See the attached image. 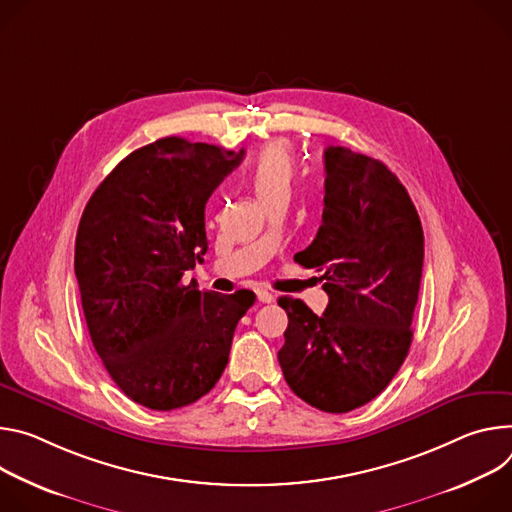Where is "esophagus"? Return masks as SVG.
Here are the masks:
<instances>
[{"label": "esophagus", "mask_w": 512, "mask_h": 512, "mask_svg": "<svg viewBox=\"0 0 512 512\" xmlns=\"http://www.w3.org/2000/svg\"><path fill=\"white\" fill-rule=\"evenodd\" d=\"M256 297L260 303H272L274 301V295L268 293L266 289H256Z\"/></svg>", "instance_id": "34e87169"}]
</instances>
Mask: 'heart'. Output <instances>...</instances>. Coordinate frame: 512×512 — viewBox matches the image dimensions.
Masks as SVG:
<instances>
[{
    "mask_svg": "<svg viewBox=\"0 0 512 512\" xmlns=\"http://www.w3.org/2000/svg\"><path fill=\"white\" fill-rule=\"evenodd\" d=\"M293 179V160L289 148L282 142H272L262 148L252 166V187L260 201L270 197L276 191L291 187Z\"/></svg>",
    "mask_w": 512,
    "mask_h": 512,
    "instance_id": "b5f03b06",
    "label": "heart"
}]
</instances>
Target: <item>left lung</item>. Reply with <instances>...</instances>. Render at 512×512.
<instances>
[{
	"label": "left lung",
	"mask_w": 512,
	"mask_h": 512,
	"mask_svg": "<svg viewBox=\"0 0 512 512\" xmlns=\"http://www.w3.org/2000/svg\"><path fill=\"white\" fill-rule=\"evenodd\" d=\"M323 219L295 262L321 272L323 315L280 297L289 315L278 362L291 390L325 413L378 396L403 366L423 270V227L403 187L376 158L327 146Z\"/></svg>",
	"instance_id": "left-lung-1"
}]
</instances>
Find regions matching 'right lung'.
<instances>
[{
    "label": "right lung",
    "mask_w": 512,
    "mask_h": 512,
    "mask_svg": "<svg viewBox=\"0 0 512 512\" xmlns=\"http://www.w3.org/2000/svg\"><path fill=\"white\" fill-rule=\"evenodd\" d=\"M215 144L168 136L128 154L91 195L75 274L95 352L134 403L173 411L225 370L254 293L183 285L207 252L205 203L242 162Z\"/></svg>",
    "instance_id": "obj_1"
}]
</instances>
